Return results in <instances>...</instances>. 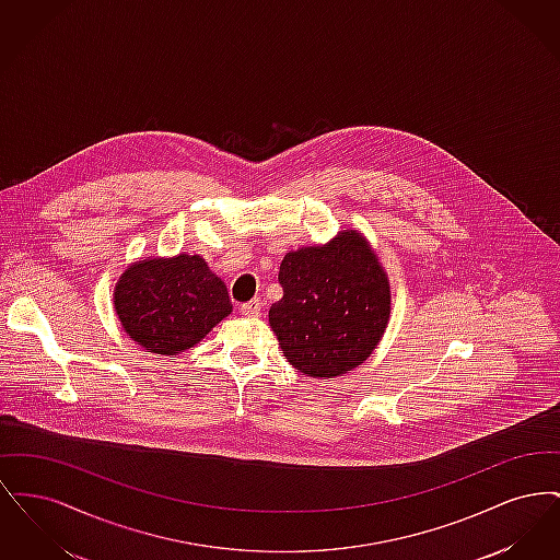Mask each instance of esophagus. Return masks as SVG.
<instances>
[{"mask_svg":"<svg viewBox=\"0 0 560 560\" xmlns=\"http://www.w3.org/2000/svg\"><path fill=\"white\" fill-rule=\"evenodd\" d=\"M240 311L241 315H245V317H260V311H262V300L254 298V300H249V302L241 304Z\"/></svg>","mask_w":560,"mask_h":560,"instance_id":"34e87169","label":"esophagus"}]
</instances>
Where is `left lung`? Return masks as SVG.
<instances>
[{
    "label": "left lung",
    "mask_w": 560,
    "mask_h": 560,
    "mask_svg": "<svg viewBox=\"0 0 560 560\" xmlns=\"http://www.w3.org/2000/svg\"><path fill=\"white\" fill-rule=\"evenodd\" d=\"M279 283L268 323L295 370L320 380L352 372L382 340L390 285L359 231L285 254Z\"/></svg>",
    "instance_id": "left-lung-1"
}]
</instances>
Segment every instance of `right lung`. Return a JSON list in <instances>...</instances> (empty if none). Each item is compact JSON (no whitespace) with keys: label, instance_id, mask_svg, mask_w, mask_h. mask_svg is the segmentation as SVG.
Masks as SVG:
<instances>
[{"label":"right lung","instance_id":"add662e5","mask_svg":"<svg viewBox=\"0 0 560 560\" xmlns=\"http://www.w3.org/2000/svg\"><path fill=\"white\" fill-rule=\"evenodd\" d=\"M115 313L147 352L178 354L199 345L233 311L226 285L201 256L140 260L119 277Z\"/></svg>","mask_w":560,"mask_h":560}]
</instances>
